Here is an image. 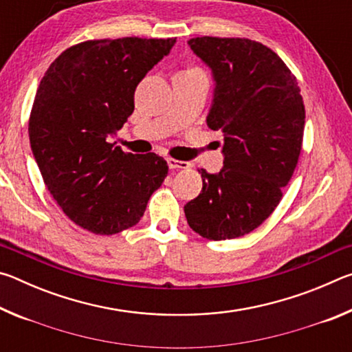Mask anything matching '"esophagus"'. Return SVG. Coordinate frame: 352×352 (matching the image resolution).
<instances>
[{"mask_svg": "<svg viewBox=\"0 0 352 352\" xmlns=\"http://www.w3.org/2000/svg\"><path fill=\"white\" fill-rule=\"evenodd\" d=\"M168 166L170 169H188L190 164L188 162H180V160L168 158Z\"/></svg>", "mask_w": 352, "mask_h": 352, "instance_id": "esophagus-1", "label": "esophagus"}]
</instances>
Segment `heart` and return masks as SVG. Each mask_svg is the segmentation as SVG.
I'll return each mask as SVG.
<instances>
[{"label":"heart","mask_w":352,"mask_h":352,"mask_svg":"<svg viewBox=\"0 0 352 352\" xmlns=\"http://www.w3.org/2000/svg\"><path fill=\"white\" fill-rule=\"evenodd\" d=\"M186 71H190V73H201V71L197 69V68H189V69H186Z\"/></svg>","instance_id":"1"}]
</instances>
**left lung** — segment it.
<instances>
[{
    "label": "left lung",
    "instance_id": "obj_1",
    "mask_svg": "<svg viewBox=\"0 0 352 352\" xmlns=\"http://www.w3.org/2000/svg\"><path fill=\"white\" fill-rule=\"evenodd\" d=\"M188 45L212 73L206 124L223 132V168L199 169L204 188L184 205V216L201 237L236 239L258 228L281 200L301 152L305 104L295 76L270 47L219 37Z\"/></svg>",
    "mask_w": 352,
    "mask_h": 352
}]
</instances>
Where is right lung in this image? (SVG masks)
<instances>
[{
  "instance_id": "add662e5",
  "label": "right lung",
  "mask_w": 352,
  "mask_h": 352,
  "mask_svg": "<svg viewBox=\"0 0 352 352\" xmlns=\"http://www.w3.org/2000/svg\"><path fill=\"white\" fill-rule=\"evenodd\" d=\"M175 38L90 40L63 51L41 79L29 141L52 197L94 234L136 225L168 175L157 153H126L111 142L135 109V90Z\"/></svg>"
}]
</instances>
